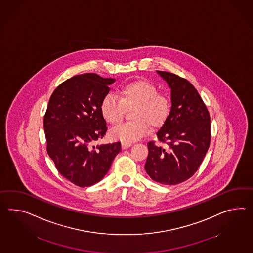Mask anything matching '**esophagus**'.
Instances as JSON below:
<instances>
[{
	"label": "esophagus",
	"instance_id": "esophagus-1",
	"mask_svg": "<svg viewBox=\"0 0 253 253\" xmlns=\"http://www.w3.org/2000/svg\"><path fill=\"white\" fill-rule=\"evenodd\" d=\"M130 146H131V142H122V147H123V149L129 148Z\"/></svg>",
	"mask_w": 253,
	"mask_h": 253
}]
</instances>
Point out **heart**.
<instances>
[{"instance_id":"1","label":"heart","mask_w":253,"mask_h":253,"mask_svg":"<svg viewBox=\"0 0 253 253\" xmlns=\"http://www.w3.org/2000/svg\"><path fill=\"white\" fill-rule=\"evenodd\" d=\"M117 96L107 94L100 102V112L105 120L112 124H120L125 109L132 111L134 122L121 124L111 129L113 139L131 142L148 134L150 126L159 127L169 116L171 103L167 96L159 94L156 86L148 81H136L122 86Z\"/></svg>"}]
</instances>
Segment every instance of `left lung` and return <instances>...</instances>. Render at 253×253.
<instances>
[{
    "label": "left lung",
    "mask_w": 253,
    "mask_h": 253,
    "mask_svg": "<svg viewBox=\"0 0 253 253\" xmlns=\"http://www.w3.org/2000/svg\"><path fill=\"white\" fill-rule=\"evenodd\" d=\"M171 89L169 116L156 133L163 148L150 142L144 169L163 185L185 182L197 172L210 144V116L206 105L189 81L156 70Z\"/></svg>",
    "instance_id": "1"
}]
</instances>
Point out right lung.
Segmentation results:
<instances>
[{
  "mask_svg": "<svg viewBox=\"0 0 253 253\" xmlns=\"http://www.w3.org/2000/svg\"><path fill=\"white\" fill-rule=\"evenodd\" d=\"M114 82L94 73L78 75L51 95L43 117L47 154L58 172L78 186L99 182L122 150L120 142L93 145L107 131L100 102Z\"/></svg>",
  "mask_w": 253,
  "mask_h": 253,
  "instance_id": "add662e5",
  "label": "right lung"
}]
</instances>
